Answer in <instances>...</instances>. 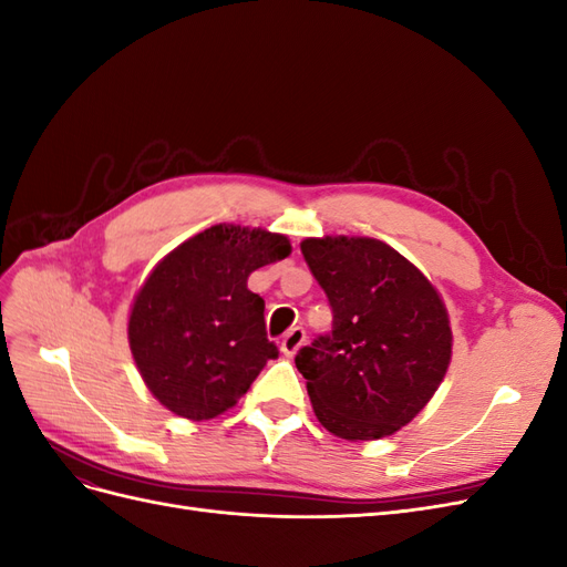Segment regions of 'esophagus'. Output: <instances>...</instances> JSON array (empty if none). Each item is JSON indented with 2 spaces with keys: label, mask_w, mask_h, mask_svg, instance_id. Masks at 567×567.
Instances as JSON below:
<instances>
[{
  "label": "esophagus",
  "mask_w": 567,
  "mask_h": 567,
  "mask_svg": "<svg viewBox=\"0 0 567 567\" xmlns=\"http://www.w3.org/2000/svg\"><path fill=\"white\" fill-rule=\"evenodd\" d=\"M305 340H307L305 329H302V326H296V329H290V331L284 336V340H281V352H284L286 357H293V354L305 346Z\"/></svg>",
  "instance_id": "34e87169"
}]
</instances>
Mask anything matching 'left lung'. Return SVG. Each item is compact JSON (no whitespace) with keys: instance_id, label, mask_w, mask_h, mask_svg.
<instances>
[{"instance_id":"1","label":"left lung","mask_w":567,"mask_h":567,"mask_svg":"<svg viewBox=\"0 0 567 567\" xmlns=\"http://www.w3.org/2000/svg\"><path fill=\"white\" fill-rule=\"evenodd\" d=\"M300 250L333 312L331 333L296 354L315 414L342 440L392 435L447 373V310L433 284L375 238H305Z\"/></svg>"}]
</instances>
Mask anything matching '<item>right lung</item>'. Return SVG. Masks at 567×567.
<instances>
[{
    "label": "right lung",
    "mask_w": 567,
    "mask_h": 567,
    "mask_svg": "<svg viewBox=\"0 0 567 567\" xmlns=\"http://www.w3.org/2000/svg\"><path fill=\"white\" fill-rule=\"evenodd\" d=\"M265 229L217 225L177 246L134 298L130 348L144 383L177 416L205 421L234 406L279 348L250 271L290 255Z\"/></svg>",
    "instance_id": "add662e5"
}]
</instances>
